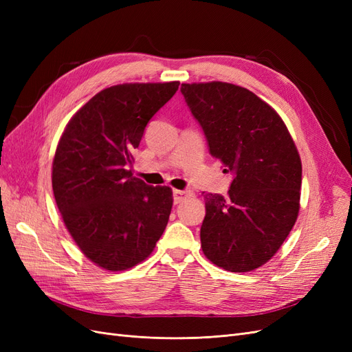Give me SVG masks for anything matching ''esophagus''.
Instances as JSON below:
<instances>
[{
	"label": "esophagus",
	"instance_id": "34e87169",
	"mask_svg": "<svg viewBox=\"0 0 352 352\" xmlns=\"http://www.w3.org/2000/svg\"><path fill=\"white\" fill-rule=\"evenodd\" d=\"M189 197H192V194H190L189 190H180V189H175V190H173V201H175V204H180V202H182V201L186 199V198H189Z\"/></svg>",
	"mask_w": 352,
	"mask_h": 352
}]
</instances>
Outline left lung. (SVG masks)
Returning a JSON list of instances; mask_svg holds the SVG:
<instances>
[{"label": "left lung", "mask_w": 352, "mask_h": 352, "mask_svg": "<svg viewBox=\"0 0 352 352\" xmlns=\"http://www.w3.org/2000/svg\"><path fill=\"white\" fill-rule=\"evenodd\" d=\"M210 154L233 173L228 197L206 194L201 248L217 267L245 273L278 252L300 211L302 167L274 109L228 82L182 83Z\"/></svg>", "instance_id": "obj_1"}]
</instances>
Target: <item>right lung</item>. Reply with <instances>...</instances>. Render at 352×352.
Segmentation results:
<instances>
[{"label": "right lung", "mask_w": 352, "mask_h": 352, "mask_svg": "<svg viewBox=\"0 0 352 352\" xmlns=\"http://www.w3.org/2000/svg\"><path fill=\"white\" fill-rule=\"evenodd\" d=\"M177 88L176 80L105 88L60 138L51 175L57 207L85 257L104 270L150 257L167 226L172 188L146 185L129 166L146 123Z\"/></svg>", "instance_id": "1"}]
</instances>
